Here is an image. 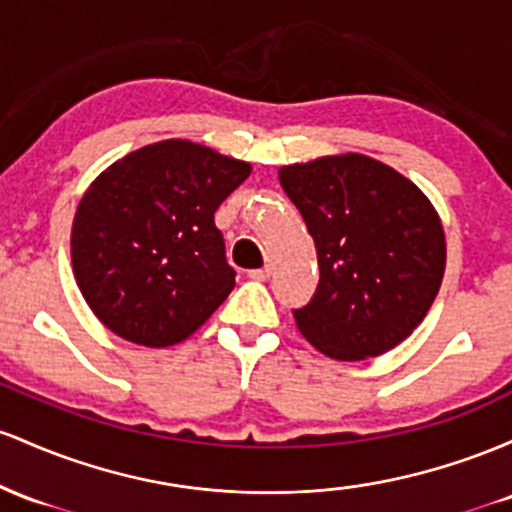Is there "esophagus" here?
I'll use <instances>...</instances> for the list:
<instances>
[{"label":"esophagus","mask_w":512,"mask_h":512,"mask_svg":"<svg viewBox=\"0 0 512 512\" xmlns=\"http://www.w3.org/2000/svg\"><path fill=\"white\" fill-rule=\"evenodd\" d=\"M271 266H263V268H256V271H249V278L251 280H261V283H263V280H268V278H271Z\"/></svg>","instance_id":"obj_1"}]
</instances>
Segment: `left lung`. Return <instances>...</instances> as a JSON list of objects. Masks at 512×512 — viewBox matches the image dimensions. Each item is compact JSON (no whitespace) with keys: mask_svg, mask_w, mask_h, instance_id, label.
Returning <instances> with one entry per match:
<instances>
[{"mask_svg":"<svg viewBox=\"0 0 512 512\" xmlns=\"http://www.w3.org/2000/svg\"><path fill=\"white\" fill-rule=\"evenodd\" d=\"M319 258V285L292 309L302 336L333 360H365L421 324L445 273V232L418 186L365 154L278 171Z\"/></svg>","mask_w":512,"mask_h":512,"instance_id":"left-lung-1","label":"left lung"}]
</instances>
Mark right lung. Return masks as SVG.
<instances>
[{"instance_id":"obj_1","label":"right lung","mask_w":512,"mask_h":512,"mask_svg":"<svg viewBox=\"0 0 512 512\" xmlns=\"http://www.w3.org/2000/svg\"><path fill=\"white\" fill-rule=\"evenodd\" d=\"M251 166L188 140L118 159L79 200L72 268L91 312L125 341H186L227 300L234 268L215 210Z\"/></svg>"}]
</instances>
